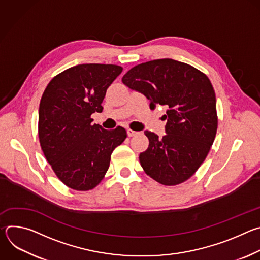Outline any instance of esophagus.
Returning <instances> with one entry per match:
<instances>
[{"mask_svg": "<svg viewBox=\"0 0 260 260\" xmlns=\"http://www.w3.org/2000/svg\"><path fill=\"white\" fill-rule=\"evenodd\" d=\"M139 134V132H135V131H133V129H127V136L128 137H134V136H137Z\"/></svg>", "mask_w": 260, "mask_h": 260, "instance_id": "obj_1", "label": "esophagus"}]
</instances>
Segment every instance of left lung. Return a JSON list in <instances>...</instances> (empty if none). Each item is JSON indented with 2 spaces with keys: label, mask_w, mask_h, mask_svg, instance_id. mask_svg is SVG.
Listing matches in <instances>:
<instances>
[{
  "label": "left lung",
  "mask_w": 260,
  "mask_h": 260,
  "mask_svg": "<svg viewBox=\"0 0 260 260\" xmlns=\"http://www.w3.org/2000/svg\"><path fill=\"white\" fill-rule=\"evenodd\" d=\"M131 89L166 106V135L145 131L148 149L139 159L148 176L164 185L189 179L208 155L217 132L216 96L209 78L198 69L171 58L143 62L122 77Z\"/></svg>",
  "instance_id": "8db88e82"
}]
</instances>
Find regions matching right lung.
<instances>
[{"mask_svg":"<svg viewBox=\"0 0 260 260\" xmlns=\"http://www.w3.org/2000/svg\"><path fill=\"white\" fill-rule=\"evenodd\" d=\"M116 64L83 63L67 69L47 85L39 107V140L58 179L75 190H89L104 178L111 154L126 138L118 126L92 123L103 111L108 87L120 75Z\"/></svg>","mask_w":260,"mask_h":260,"instance_id":"add662e5","label":"right lung"}]
</instances>
